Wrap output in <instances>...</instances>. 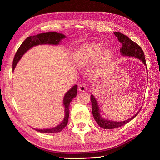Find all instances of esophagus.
I'll return each mask as SVG.
<instances>
[{"label": "esophagus", "instance_id": "obj_1", "mask_svg": "<svg viewBox=\"0 0 160 160\" xmlns=\"http://www.w3.org/2000/svg\"><path fill=\"white\" fill-rule=\"evenodd\" d=\"M86 89H87V88H86V85L85 83H81L78 86V91H79L84 92L86 91Z\"/></svg>", "mask_w": 160, "mask_h": 160}]
</instances>
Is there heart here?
<instances>
[{"label":"heart","instance_id":"heart-1","mask_svg":"<svg viewBox=\"0 0 160 160\" xmlns=\"http://www.w3.org/2000/svg\"><path fill=\"white\" fill-rule=\"evenodd\" d=\"M103 49L100 46L94 47L82 52L78 56L81 62L90 63L98 61L101 57V62L103 65L109 63L111 59V55L109 52H106L103 54Z\"/></svg>","mask_w":160,"mask_h":160}]
</instances>
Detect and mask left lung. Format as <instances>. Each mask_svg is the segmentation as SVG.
I'll return each mask as SVG.
<instances>
[{
    "instance_id": "1",
    "label": "left lung",
    "mask_w": 160,
    "mask_h": 160,
    "mask_svg": "<svg viewBox=\"0 0 160 160\" xmlns=\"http://www.w3.org/2000/svg\"><path fill=\"white\" fill-rule=\"evenodd\" d=\"M114 35L118 37L119 41L122 44V47L120 50V52L124 56H129V57H136L139 60L142 61L143 63L146 66V61L145 59V55L142 49L140 47L137 43H135L133 41L130 39L127 36H125L123 34L115 32ZM91 108H92V113H93V118L95 120V122L98 123L101 128H102L105 129H110L118 128L122 127L123 125H125L129 122L131 120H132L135 116H136L140 111V109L138 112L135 114L133 117L127 119L125 121H122V122H113V121H110L106 119L101 117L99 112V108L97 101L95 98V97L91 95Z\"/></svg>"
}]
</instances>
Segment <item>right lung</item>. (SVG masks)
Segmentation results:
<instances>
[{
	"instance_id": "obj_1",
	"label": "right lung",
	"mask_w": 160,
	"mask_h": 160,
	"mask_svg": "<svg viewBox=\"0 0 160 160\" xmlns=\"http://www.w3.org/2000/svg\"><path fill=\"white\" fill-rule=\"evenodd\" d=\"M65 38V36L62 34L57 33L56 32H49L45 33H41L37 35L31 36L27 37L23 41L21 45L19 47L15 55H14L13 62H12V70L14 69L18 61L21 59L22 55L31 47L42 44H51V45H58L59 42ZM77 95V85H74L72 88L67 92L64 96L63 105L65 106V115L62 122L57 127L51 129H35L36 131L41 133H58L63 129L68 123L69 115V105L71 101Z\"/></svg>"
}]
</instances>
